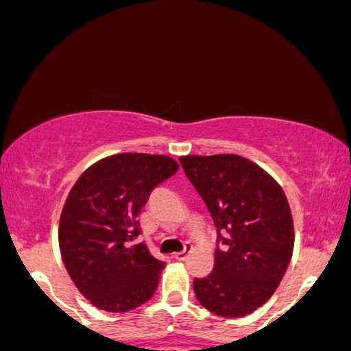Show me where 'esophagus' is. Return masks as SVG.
<instances>
[{
  "label": "esophagus",
  "mask_w": 351,
  "mask_h": 351,
  "mask_svg": "<svg viewBox=\"0 0 351 351\" xmlns=\"http://www.w3.org/2000/svg\"><path fill=\"white\" fill-rule=\"evenodd\" d=\"M191 252H192V244L186 243V246H184V251L177 252V254H174V258L177 259V261H186V259L189 258Z\"/></svg>",
  "instance_id": "obj_1"
}]
</instances>
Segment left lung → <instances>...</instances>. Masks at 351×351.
<instances>
[{
    "instance_id": "8db88e82",
    "label": "left lung",
    "mask_w": 351,
    "mask_h": 351,
    "mask_svg": "<svg viewBox=\"0 0 351 351\" xmlns=\"http://www.w3.org/2000/svg\"><path fill=\"white\" fill-rule=\"evenodd\" d=\"M187 179L217 229L214 269L195 278L202 306L241 318L266 303L293 254V217L285 192L251 160L232 154L180 157Z\"/></svg>"
}]
</instances>
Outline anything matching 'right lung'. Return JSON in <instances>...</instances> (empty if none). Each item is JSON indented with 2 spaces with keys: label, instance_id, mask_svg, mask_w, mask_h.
<instances>
[{
  "label": "right lung",
  "instance_id": "1",
  "mask_svg": "<svg viewBox=\"0 0 351 351\" xmlns=\"http://www.w3.org/2000/svg\"><path fill=\"white\" fill-rule=\"evenodd\" d=\"M179 169L167 156L119 154L88 167L71 187L58 241L63 265L93 306L127 313L149 301L165 263L141 234L138 214L159 184Z\"/></svg>",
  "mask_w": 351,
  "mask_h": 351
}]
</instances>
